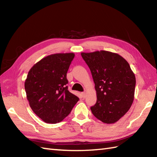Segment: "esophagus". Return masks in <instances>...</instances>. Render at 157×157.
Wrapping results in <instances>:
<instances>
[{
	"instance_id": "1",
	"label": "esophagus",
	"mask_w": 157,
	"mask_h": 157,
	"mask_svg": "<svg viewBox=\"0 0 157 157\" xmlns=\"http://www.w3.org/2000/svg\"><path fill=\"white\" fill-rule=\"evenodd\" d=\"M82 95L83 97L85 98V97H86V92H82Z\"/></svg>"
}]
</instances>
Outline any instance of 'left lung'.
<instances>
[{
  "mask_svg": "<svg viewBox=\"0 0 157 157\" xmlns=\"http://www.w3.org/2000/svg\"><path fill=\"white\" fill-rule=\"evenodd\" d=\"M95 84L92 114L105 123H114L129 111L134 101L136 77L128 61L117 53L82 52Z\"/></svg>",
  "mask_w": 157,
  "mask_h": 157,
  "instance_id": "obj_1",
  "label": "left lung"
}]
</instances>
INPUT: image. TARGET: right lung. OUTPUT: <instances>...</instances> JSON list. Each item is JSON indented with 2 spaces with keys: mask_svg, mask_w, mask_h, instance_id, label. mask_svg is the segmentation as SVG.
<instances>
[{
  "mask_svg": "<svg viewBox=\"0 0 157 157\" xmlns=\"http://www.w3.org/2000/svg\"><path fill=\"white\" fill-rule=\"evenodd\" d=\"M74 53L46 56L28 72L25 90L32 111L44 122L56 123L64 119L79 98L68 90L67 73Z\"/></svg>",
  "mask_w": 157,
  "mask_h": 157,
  "instance_id": "right-lung-1",
  "label": "right lung"
}]
</instances>
